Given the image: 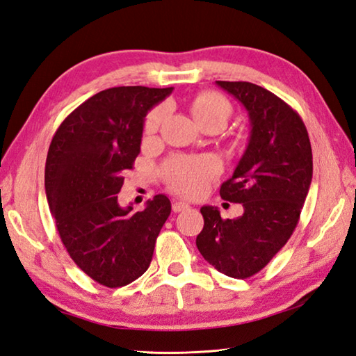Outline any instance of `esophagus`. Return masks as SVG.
I'll list each match as a JSON object with an SVG mask.
<instances>
[{
    "mask_svg": "<svg viewBox=\"0 0 356 356\" xmlns=\"http://www.w3.org/2000/svg\"><path fill=\"white\" fill-rule=\"evenodd\" d=\"M190 208V203H186L185 200H174L172 202V211L174 213H180V211H185Z\"/></svg>",
    "mask_w": 356,
    "mask_h": 356,
    "instance_id": "34e87169",
    "label": "esophagus"
}]
</instances>
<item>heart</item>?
<instances>
[{"label":"heart","instance_id":"obj_1","mask_svg":"<svg viewBox=\"0 0 356 356\" xmlns=\"http://www.w3.org/2000/svg\"><path fill=\"white\" fill-rule=\"evenodd\" d=\"M165 107H157L145 120V133L154 134L165 118ZM191 111L195 120L203 127H225L231 119L232 104L223 95L202 92L191 101ZM218 172V163L213 157H184L170 159L162 166V177L172 190L184 194H199L208 180Z\"/></svg>","mask_w":356,"mask_h":356}]
</instances>
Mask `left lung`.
I'll list each match as a JSON object with an SVG mask.
<instances>
[{
	"label": "left lung",
	"instance_id": "obj_1",
	"mask_svg": "<svg viewBox=\"0 0 356 356\" xmlns=\"http://www.w3.org/2000/svg\"><path fill=\"white\" fill-rule=\"evenodd\" d=\"M245 105L251 138L222 199L243 205L237 218L203 207L195 240L209 264L232 278H249L274 259L297 228L312 180V148L303 119L269 90L252 82L217 81Z\"/></svg>",
	"mask_w": 356,
	"mask_h": 356
}]
</instances>
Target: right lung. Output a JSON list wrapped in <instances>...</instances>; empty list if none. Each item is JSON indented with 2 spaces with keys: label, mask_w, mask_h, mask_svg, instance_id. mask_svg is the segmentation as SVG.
Instances as JSON below:
<instances>
[{
  "label": "right lung",
  "mask_w": 356,
  "mask_h": 356,
  "mask_svg": "<svg viewBox=\"0 0 356 356\" xmlns=\"http://www.w3.org/2000/svg\"><path fill=\"white\" fill-rule=\"evenodd\" d=\"M171 92L102 90L63 120L49 147L45 194L59 237L72 260L102 286H127L148 269L171 213L163 194L138 213L120 208L116 195L140 153L143 119Z\"/></svg>",
  "instance_id": "1"
}]
</instances>
